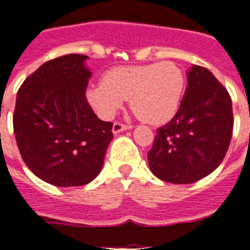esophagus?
<instances>
[{
    "mask_svg": "<svg viewBox=\"0 0 250 250\" xmlns=\"http://www.w3.org/2000/svg\"><path fill=\"white\" fill-rule=\"evenodd\" d=\"M132 128V125H123V123H121V122H115L113 125V133H119L122 132V131H125V129H129Z\"/></svg>",
    "mask_w": 250,
    "mask_h": 250,
    "instance_id": "34e87169",
    "label": "esophagus"
}]
</instances>
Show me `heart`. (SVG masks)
<instances>
[{
    "label": "heart",
    "instance_id": "1",
    "mask_svg": "<svg viewBox=\"0 0 250 250\" xmlns=\"http://www.w3.org/2000/svg\"><path fill=\"white\" fill-rule=\"evenodd\" d=\"M186 86V76L174 62L117 67L106 72L104 82L86 92V100L102 119H110L129 100L141 121L160 125L178 113Z\"/></svg>",
    "mask_w": 250,
    "mask_h": 250
}]
</instances>
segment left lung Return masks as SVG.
Listing matches in <instances>:
<instances>
[{"label": "left lung", "mask_w": 250, "mask_h": 250, "mask_svg": "<svg viewBox=\"0 0 250 250\" xmlns=\"http://www.w3.org/2000/svg\"><path fill=\"white\" fill-rule=\"evenodd\" d=\"M186 93L175 117L157 129L148 153L157 178L189 184L213 172L229 150L233 129L229 92L205 67L187 72Z\"/></svg>", "instance_id": "left-lung-1"}]
</instances>
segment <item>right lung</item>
Instances as JSON below:
<instances>
[{
	"instance_id": "obj_1",
	"label": "right lung",
	"mask_w": 250,
	"mask_h": 250,
	"mask_svg": "<svg viewBox=\"0 0 250 250\" xmlns=\"http://www.w3.org/2000/svg\"><path fill=\"white\" fill-rule=\"evenodd\" d=\"M83 54L41 64L18 90L14 135L24 164L56 187L85 186L102 168L113 123L98 119L85 97L92 72Z\"/></svg>"
}]
</instances>
